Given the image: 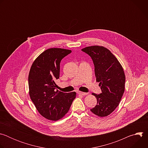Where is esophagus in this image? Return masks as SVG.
Segmentation results:
<instances>
[{
	"instance_id": "1",
	"label": "esophagus",
	"mask_w": 148,
	"mask_h": 148,
	"mask_svg": "<svg viewBox=\"0 0 148 148\" xmlns=\"http://www.w3.org/2000/svg\"><path fill=\"white\" fill-rule=\"evenodd\" d=\"M78 94L79 95H82V96H84V95H86L88 94V93H86V92H81V91H78Z\"/></svg>"
}]
</instances>
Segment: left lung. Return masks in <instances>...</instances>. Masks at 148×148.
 Here are the masks:
<instances>
[{
	"label": "left lung",
	"instance_id": "left-lung-1",
	"mask_svg": "<svg viewBox=\"0 0 148 148\" xmlns=\"http://www.w3.org/2000/svg\"><path fill=\"white\" fill-rule=\"evenodd\" d=\"M92 60L97 82L102 92L92 93L97 103L91 111L98 116H107L118 106L125 91V75L115 56L103 46H93L81 50Z\"/></svg>",
	"mask_w": 148,
	"mask_h": 148
}]
</instances>
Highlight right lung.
<instances>
[{
	"label": "right lung",
	"instance_id": "add662e5",
	"mask_svg": "<svg viewBox=\"0 0 148 148\" xmlns=\"http://www.w3.org/2000/svg\"><path fill=\"white\" fill-rule=\"evenodd\" d=\"M71 50L51 48L34 60L29 74V95L38 112L46 119L57 121L69 111L76 92L64 93L56 90L60 77L61 60Z\"/></svg>",
	"mask_w": 148,
	"mask_h": 148
}]
</instances>
